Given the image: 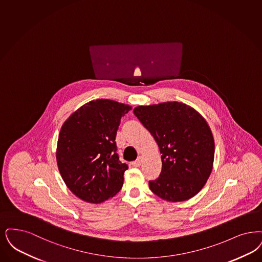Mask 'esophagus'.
<instances>
[{"mask_svg":"<svg viewBox=\"0 0 262 262\" xmlns=\"http://www.w3.org/2000/svg\"><path fill=\"white\" fill-rule=\"evenodd\" d=\"M142 162H143V158L141 157V156H139V157L136 159L135 162H133V166H134V167H139V166L142 164Z\"/></svg>","mask_w":262,"mask_h":262,"instance_id":"obj_1","label":"esophagus"}]
</instances>
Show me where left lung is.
I'll return each mask as SVG.
<instances>
[{
  "mask_svg": "<svg viewBox=\"0 0 262 262\" xmlns=\"http://www.w3.org/2000/svg\"><path fill=\"white\" fill-rule=\"evenodd\" d=\"M134 113L162 154V171L149 181L150 190L167 202L193 198L207 183L213 167L214 140L206 119L178 101L139 105Z\"/></svg>",
  "mask_w": 262,
  "mask_h": 262,
  "instance_id": "8db88e82",
  "label": "left lung"
}]
</instances>
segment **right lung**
<instances>
[{"label": "right lung", "instance_id": "add662e5", "mask_svg": "<svg viewBox=\"0 0 262 262\" xmlns=\"http://www.w3.org/2000/svg\"><path fill=\"white\" fill-rule=\"evenodd\" d=\"M130 109L115 100L96 99L63 123L56 163L66 186L78 198L100 204L122 188L127 166L119 161L115 138L121 118Z\"/></svg>", "mask_w": 262, "mask_h": 262}]
</instances>
